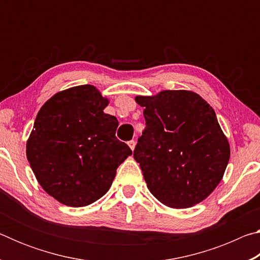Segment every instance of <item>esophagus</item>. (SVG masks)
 <instances>
[{"label": "esophagus", "mask_w": 260, "mask_h": 260, "mask_svg": "<svg viewBox=\"0 0 260 260\" xmlns=\"http://www.w3.org/2000/svg\"><path fill=\"white\" fill-rule=\"evenodd\" d=\"M135 141L134 140H131V141H128V146H129V148L132 149V150H134V148H135Z\"/></svg>", "instance_id": "34e87169"}]
</instances>
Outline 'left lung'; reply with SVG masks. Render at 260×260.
Here are the masks:
<instances>
[{"instance_id":"8db88e82","label":"left lung","mask_w":260,"mask_h":260,"mask_svg":"<svg viewBox=\"0 0 260 260\" xmlns=\"http://www.w3.org/2000/svg\"><path fill=\"white\" fill-rule=\"evenodd\" d=\"M135 101L144 108L146 128L133 156L149 190L175 209L205 200L221 181L231 156L214 110L187 90H164Z\"/></svg>"}]
</instances>
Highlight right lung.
<instances>
[{"label":"right lung","instance_id":"right-lung-1","mask_svg":"<svg viewBox=\"0 0 260 260\" xmlns=\"http://www.w3.org/2000/svg\"><path fill=\"white\" fill-rule=\"evenodd\" d=\"M91 85L59 91L43 104L26 144L41 187L74 208L100 200L132 150L116 138L118 120Z\"/></svg>","mask_w":260,"mask_h":260}]
</instances>
